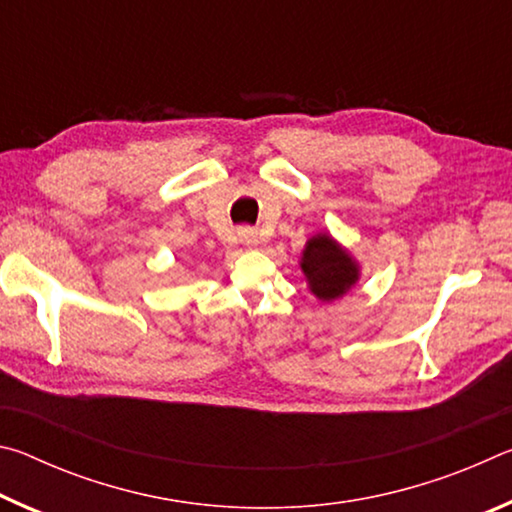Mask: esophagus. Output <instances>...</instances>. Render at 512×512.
Returning a JSON list of instances; mask_svg holds the SVG:
<instances>
[{
	"instance_id": "34e87169",
	"label": "esophagus",
	"mask_w": 512,
	"mask_h": 512,
	"mask_svg": "<svg viewBox=\"0 0 512 512\" xmlns=\"http://www.w3.org/2000/svg\"><path fill=\"white\" fill-rule=\"evenodd\" d=\"M239 239H241V244L255 246L257 244V232L253 228H241L239 230Z\"/></svg>"
}]
</instances>
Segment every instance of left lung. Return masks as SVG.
Segmentation results:
<instances>
[{
  "label": "left lung",
  "instance_id": "obj_1",
  "mask_svg": "<svg viewBox=\"0 0 512 512\" xmlns=\"http://www.w3.org/2000/svg\"><path fill=\"white\" fill-rule=\"evenodd\" d=\"M300 268L307 277L309 291L323 302L343 298L359 282V264L327 232L307 241Z\"/></svg>",
  "mask_w": 512,
  "mask_h": 512
}]
</instances>
